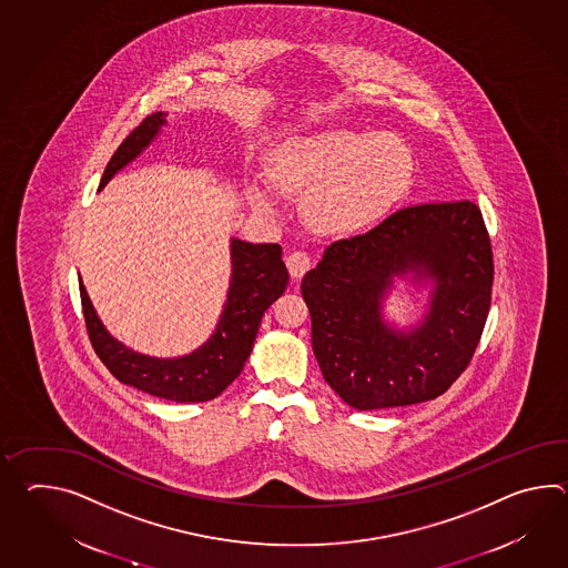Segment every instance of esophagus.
<instances>
[{
    "label": "esophagus",
    "mask_w": 568,
    "mask_h": 568,
    "mask_svg": "<svg viewBox=\"0 0 568 568\" xmlns=\"http://www.w3.org/2000/svg\"><path fill=\"white\" fill-rule=\"evenodd\" d=\"M287 268L293 278H302L310 268H312V258L310 254L295 251L287 256Z\"/></svg>",
    "instance_id": "esophagus-1"
}]
</instances>
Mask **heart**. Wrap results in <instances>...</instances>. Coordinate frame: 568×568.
I'll return each mask as SVG.
<instances>
[{
  "label": "heart",
  "mask_w": 568,
  "mask_h": 568,
  "mask_svg": "<svg viewBox=\"0 0 568 568\" xmlns=\"http://www.w3.org/2000/svg\"><path fill=\"white\" fill-rule=\"evenodd\" d=\"M414 156L389 132L328 128L281 144L268 163V183L285 195H305V222L324 236H351L378 224L404 197ZM258 210L265 193L251 190Z\"/></svg>",
  "instance_id": "heart-1"
}]
</instances>
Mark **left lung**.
<instances>
[{
	"label": "left lung",
	"instance_id": "left-lung-1",
	"mask_svg": "<svg viewBox=\"0 0 568 568\" xmlns=\"http://www.w3.org/2000/svg\"><path fill=\"white\" fill-rule=\"evenodd\" d=\"M405 274L435 283L430 312L412 333L379 315L392 278ZM491 290V240L467 200L404 207L332 242L302 281L322 375L361 412L436 399L477 351Z\"/></svg>",
	"mask_w": 568,
	"mask_h": 568
}]
</instances>
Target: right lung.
Listing matches in <instances>:
<instances>
[{
	"instance_id": "right-lung-1",
	"label": "right lung",
	"mask_w": 568,
	"mask_h": 568,
	"mask_svg": "<svg viewBox=\"0 0 568 568\" xmlns=\"http://www.w3.org/2000/svg\"><path fill=\"white\" fill-rule=\"evenodd\" d=\"M163 112L146 115L118 146L103 171L100 190L151 144L164 124ZM232 281L226 305L212 338L185 356L154 358L134 353L110 336L79 283L89 341L101 363L120 383L176 404L210 402L239 377L253 353L256 332L271 303L290 283L278 244H251L232 239Z\"/></svg>"
}]
</instances>
